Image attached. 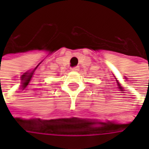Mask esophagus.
<instances>
[{
    "instance_id": "1",
    "label": "esophagus",
    "mask_w": 149,
    "mask_h": 149,
    "mask_svg": "<svg viewBox=\"0 0 149 149\" xmlns=\"http://www.w3.org/2000/svg\"><path fill=\"white\" fill-rule=\"evenodd\" d=\"M79 67L77 65V66H74V67L72 68V71H75V72H77V71H79Z\"/></svg>"
}]
</instances>
